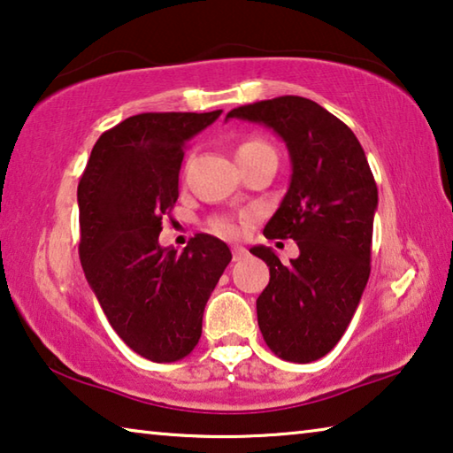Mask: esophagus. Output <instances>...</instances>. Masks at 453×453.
Segmentation results:
<instances>
[{
	"label": "esophagus",
	"instance_id": "1",
	"mask_svg": "<svg viewBox=\"0 0 453 453\" xmlns=\"http://www.w3.org/2000/svg\"><path fill=\"white\" fill-rule=\"evenodd\" d=\"M232 257H234V262H240V259L248 257V250L240 248V245H235V248L232 250Z\"/></svg>",
	"mask_w": 453,
	"mask_h": 453
}]
</instances>
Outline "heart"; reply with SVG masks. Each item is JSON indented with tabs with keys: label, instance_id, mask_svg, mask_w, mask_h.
Instances as JSON below:
<instances>
[{
	"label": "heart",
	"instance_id": "b5f03b06",
	"mask_svg": "<svg viewBox=\"0 0 453 453\" xmlns=\"http://www.w3.org/2000/svg\"><path fill=\"white\" fill-rule=\"evenodd\" d=\"M270 151H273V148L267 142H264L262 137H245V140L235 148V157H237V162H243V159H251V157L262 156V153H270ZM210 227L219 235H235L237 234L235 221L227 219V218L211 219Z\"/></svg>",
	"mask_w": 453,
	"mask_h": 453
}]
</instances>
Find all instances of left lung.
Instances as JSON below:
<instances>
[{
	"label": "left lung",
	"instance_id": "8db88e82",
	"mask_svg": "<svg viewBox=\"0 0 453 453\" xmlns=\"http://www.w3.org/2000/svg\"><path fill=\"white\" fill-rule=\"evenodd\" d=\"M226 118L272 127L288 145L291 181L267 221V240H294L281 264L265 245L250 251L270 265L257 324L275 356L310 364L342 340L362 300L372 262L378 186L354 132L319 104L281 96L235 107Z\"/></svg>",
	"mask_w": 453,
	"mask_h": 453
}]
</instances>
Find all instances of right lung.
Here are the masks:
<instances>
[{"instance_id": "obj_1", "label": "right lung", "mask_w": 453, "mask_h": 453, "mask_svg": "<svg viewBox=\"0 0 453 453\" xmlns=\"http://www.w3.org/2000/svg\"><path fill=\"white\" fill-rule=\"evenodd\" d=\"M137 113L107 129L78 186L80 259L107 321L135 354L157 364L183 359L202 335L203 310L232 251L197 234L178 254L157 242L178 202L188 142L219 118Z\"/></svg>"}]
</instances>
